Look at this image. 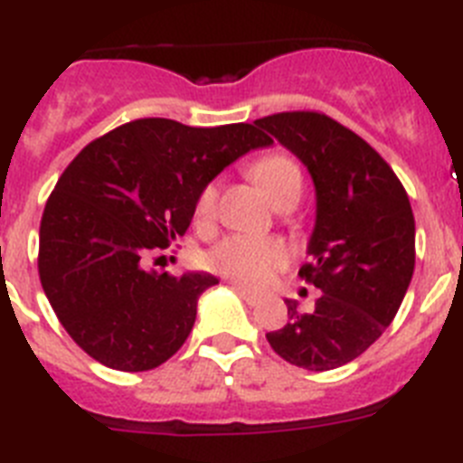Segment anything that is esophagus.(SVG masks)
Wrapping results in <instances>:
<instances>
[{"mask_svg":"<svg viewBox=\"0 0 463 463\" xmlns=\"http://www.w3.org/2000/svg\"><path fill=\"white\" fill-rule=\"evenodd\" d=\"M232 288H234V292L239 294V297L243 298V301H245V304H248V306H257V304H260V297H257V294L248 292V289L241 288V285H232Z\"/></svg>","mask_w":463,"mask_h":463,"instance_id":"obj_1","label":"esophagus"}]
</instances>
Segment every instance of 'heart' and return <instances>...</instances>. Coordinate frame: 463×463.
I'll list each match as a JSON object with an SVG mask.
<instances>
[{
	"instance_id": "1",
	"label": "heart",
	"mask_w": 463,
	"mask_h": 463,
	"mask_svg": "<svg viewBox=\"0 0 463 463\" xmlns=\"http://www.w3.org/2000/svg\"><path fill=\"white\" fill-rule=\"evenodd\" d=\"M250 174L261 190L267 192L276 206L280 203H297L301 187H304V174L292 155L276 150L260 157L250 166ZM218 206V185L206 183L196 196L194 218L196 222H211ZM289 252L285 243L278 239H260V236H229L222 243L215 245L208 255V264L213 271L229 280L245 285V288H264L280 269L288 267Z\"/></svg>"
}]
</instances>
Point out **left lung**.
<instances>
[{"label": "left lung", "instance_id": "left-lung-1", "mask_svg": "<svg viewBox=\"0 0 463 463\" xmlns=\"http://www.w3.org/2000/svg\"><path fill=\"white\" fill-rule=\"evenodd\" d=\"M297 155L315 185L310 261L298 276L320 289L301 313L288 298V325L269 331L285 362L331 371L357 359L392 325L415 269V218L392 166L362 137L315 110L255 120Z\"/></svg>", "mask_w": 463, "mask_h": 463}]
</instances>
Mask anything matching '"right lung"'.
<instances>
[{
	"label": "right lung",
	"mask_w": 463,
	"mask_h": 463,
	"mask_svg": "<svg viewBox=\"0 0 463 463\" xmlns=\"http://www.w3.org/2000/svg\"><path fill=\"white\" fill-rule=\"evenodd\" d=\"M271 138L248 122L187 127L141 118L88 143L60 175L39 229V278L76 345L116 371L174 357L218 278L146 271L143 257L187 232L196 196Z\"/></svg>",
	"instance_id": "add662e5"
}]
</instances>
